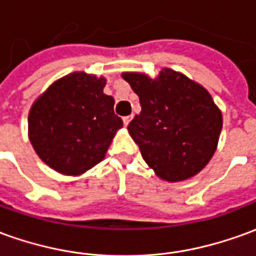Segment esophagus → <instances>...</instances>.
I'll return each instance as SVG.
<instances>
[{
  "label": "esophagus",
  "mask_w": 256,
  "mask_h": 256,
  "mask_svg": "<svg viewBox=\"0 0 256 256\" xmlns=\"http://www.w3.org/2000/svg\"><path fill=\"white\" fill-rule=\"evenodd\" d=\"M131 120H132L131 116H128V117H124V118H122V121H124V125H125V126H128V124L131 122Z\"/></svg>",
  "instance_id": "34e87169"
}]
</instances>
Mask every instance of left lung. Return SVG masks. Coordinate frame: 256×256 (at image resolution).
I'll list each match as a JSON object with an SVG mask.
<instances>
[{
    "instance_id": "left-lung-1",
    "label": "left lung",
    "mask_w": 256,
    "mask_h": 256,
    "mask_svg": "<svg viewBox=\"0 0 256 256\" xmlns=\"http://www.w3.org/2000/svg\"><path fill=\"white\" fill-rule=\"evenodd\" d=\"M142 111L128 125L142 158L158 178H192L210 162L223 126L222 111L198 82L170 68L156 78L122 72Z\"/></svg>"
}]
</instances>
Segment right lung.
Masks as SVG:
<instances>
[{
  "label": "right lung",
  "instance_id": "1",
  "mask_svg": "<svg viewBox=\"0 0 256 256\" xmlns=\"http://www.w3.org/2000/svg\"><path fill=\"white\" fill-rule=\"evenodd\" d=\"M107 79L75 71L60 78L34 100L28 135L37 156L64 176H82L104 158L122 120L107 96Z\"/></svg>",
  "mask_w": 256,
  "mask_h": 256
}]
</instances>
